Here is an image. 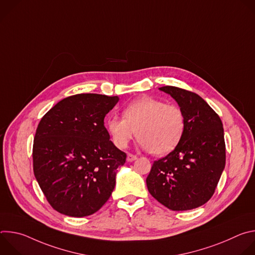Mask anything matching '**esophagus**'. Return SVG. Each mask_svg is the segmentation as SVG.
<instances>
[{"label": "esophagus", "mask_w": 255, "mask_h": 255, "mask_svg": "<svg viewBox=\"0 0 255 255\" xmlns=\"http://www.w3.org/2000/svg\"><path fill=\"white\" fill-rule=\"evenodd\" d=\"M136 159H137V156H136V155L131 154V153H128V154H127V161H128V162H132V161H134V160H136Z\"/></svg>", "instance_id": "obj_1"}]
</instances>
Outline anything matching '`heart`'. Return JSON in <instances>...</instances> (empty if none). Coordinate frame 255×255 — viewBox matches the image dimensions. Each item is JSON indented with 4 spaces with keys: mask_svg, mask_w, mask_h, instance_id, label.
<instances>
[{
    "mask_svg": "<svg viewBox=\"0 0 255 255\" xmlns=\"http://www.w3.org/2000/svg\"><path fill=\"white\" fill-rule=\"evenodd\" d=\"M106 127L117 147H127L136 135L143 149L162 156L171 152L183 137L185 116L175 105L142 97L126 106L123 118L109 117Z\"/></svg>",
    "mask_w": 255,
    "mask_h": 255,
    "instance_id": "obj_1",
    "label": "heart"
}]
</instances>
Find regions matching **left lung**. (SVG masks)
Segmentation results:
<instances>
[{"mask_svg":"<svg viewBox=\"0 0 255 255\" xmlns=\"http://www.w3.org/2000/svg\"><path fill=\"white\" fill-rule=\"evenodd\" d=\"M159 91L168 94L183 111L185 132L170 153L154 161L147 189L172 211L192 210L211 199L224 170L223 124L199 95L170 86Z\"/></svg>","mask_w":255,"mask_h":255,"instance_id":"1","label":"left lung"}]
</instances>
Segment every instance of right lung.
<instances>
[{
  "instance_id": "right-lung-1",
  "label": "right lung",
  "mask_w": 255,
  "mask_h": 255,
  "mask_svg": "<svg viewBox=\"0 0 255 255\" xmlns=\"http://www.w3.org/2000/svg\"><path fill=\"white\" fill-rule=\"evenodd\" d=\"M118 101V96H70L39 122L33 143V170L57 212L90 216L111 197L126 153L110 140L104 119Z\"/></svg>"
}]
</instances>
